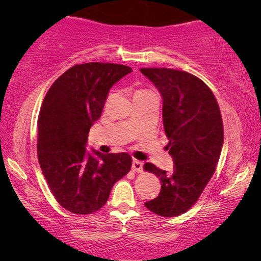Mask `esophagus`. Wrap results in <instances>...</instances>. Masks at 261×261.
Segmentation results:
<instances>
[{"label":"esophagus","mask_w":261,"mask_h":261,"mask_svg":"<svg viewBox=\"0 0 261 261\" xmlns=\"http://www.w3.org/2000/svg\"><path fill=\"white\" fill-rule=\"evenodd\" d=\"M142 167H144V163H141L140 160L134 159L133 163H132V170H133L134 172H141Z\"/></svg>","instance_id":"obj_1"}]
</instances>
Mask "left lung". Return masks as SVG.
<instances>
[{
    "instance_id": "left-lung-1",
    "label": "left lung",
    "mask_w": 261,
    "mask_h": 261,
    "mask_svg": "<svg viewBox=\"0 0 261 261\" xmlns=\"http://www.w3.org/2000/svg\"><path fill=\"white\" fill-rule=\"evenodd\" d=\"M140 71L162 94L166 147L174 163L171 172L145 164L144 170L162 183L158 197L145 206L156 215L178 216L197 202L216 170L223 145L220 107L208 85L194 74L166 67Z\"/></svg>"
}]
</instances>
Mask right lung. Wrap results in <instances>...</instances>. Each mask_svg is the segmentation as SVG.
Returning <instances> with one entry per match:
<instances>
[{"label": "right lung", "instance_id": "add662e5", "mask_svg": "<svg viewBox=\"0 0 261 261\" xmlns=\"http://www.w3.org/2000/svg\"><path fill=\"white\" fill-rule=\"evenodd\" d=\"M129 66L87 63L70 67L51 85L38 119V159L49 190L70 213L88 215L108 201L112 188L129 172L128 153L87 152L90 127L101 116L110 88Z\"/></svg>", "mask_w": 261, "mask_h": 261}]
</instances>
